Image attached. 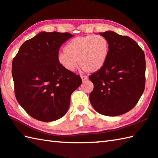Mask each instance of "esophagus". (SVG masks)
I'll use <instances>...</instances> for the list:
<instances>
[{"label": "esophagus", "mask_w": 158, "mask_h": 158, "mask_svg": "<svg viewBox=\"0 0 158 158\" xmlns=\"http://www.w3.org/2000/svg\"><path fill=\"white\" fill-rule=\"evenodd\" d=\"M81 80H82L83 81H85V80H87V79H88L87 76H84V75H81Z\"/></svg>", "instance_id": "34e87169"}]
</instances>
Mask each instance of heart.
<instances>
[{
    "instance_id": "1",
    "label": "heart",
    "mask_w": 158,
    "mask_h": 158,
    "mask_svg": "<svg viewBox=\"0 0 158 158\" xmlns=\"http://www.w3.org/2000/svg\"><path fill=\"white\" fill-rule=\"evenodd\" d=\"M57 59L65 70L73 71L78 65L86 73H95L104 66L110 52V44L102 35L76 37L65 45Z\"/></svg>"
}]
</instances>
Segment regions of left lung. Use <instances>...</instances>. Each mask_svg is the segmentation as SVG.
I'll return each mask as SVG.
<instances>
[{
	"label": "left lung",
	"mask_w": 158,
	"mask_h": 158,
	"mask_svg": "<svg viewBox=\"0 0 158 158\" xmlns=\"http://www.w3.org/2000/svg\"><path fill=\"white\" fill-rule=\"evenodd\" d=\"M108 39L110 52L104 66L89 76L93 83L90 102L94 110L107 116L131 110L145 88V55L138 44L114 31L100 32Z\"/></svg>",
	"instance_id": "left-lung-1"
}]
</instances>
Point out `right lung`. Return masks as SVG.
<instances>
[{"mask_svg": "<svg viewBox=\"0 0 158 158\" xmlns=\"http://www.w3.org/2000/svg\"><path fill=\"white\" fill-rule=\"evenodd\" d=\"M70 33H39L23 43L12 61L14 93L22 108L41 122L64 116L72 93L81 84L79 75L65 70L57 59Z\"/></svg>", "mask_w": 158, "mask_h": 158, "instance_id": "1", "label": "right lung"}]
</instances>
